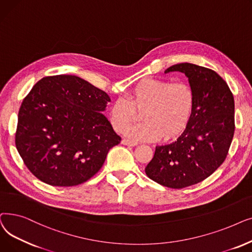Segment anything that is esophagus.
Masks as SVG:
<instances>
[{"label": "esophagus", "instance_id": "1", "mask_svg": "<svg viewBox=\"0 0 252 252\" xmlns=\"http://www.w3.org/2000/svg\"><path fill=\"white\" fill-rule=\"evenodd\" d=\"M122 145H124V146H130V147H135V146H137V142H135V141H131V140H128V139H122Z\"/></svg>", "mask_w": 252, "mask_h": 252}]
</instances>
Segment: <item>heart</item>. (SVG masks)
<instances>
[{
    "label": "heart",
    "instance_id": "1",
    "mask_svg": "<svg viewBox=\"0 0 252 252\" xmlns=\"http://www.w3.org/2000/svg\"><path fill=\"white\" fill-rule=\"evenodd\" d=\"M195 107V92L186 82L148 78L131 89L125 99H117L110 109V122L117 132L123 131L140 113L141 123L126 134L135 140H168L188 126Z\"/></svg>",
    "mask_w": 252,
    "mask_h": 252
}]
</instances>
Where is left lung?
Returning <instances> with one entry per match:
<instances>
[{"label": "left lung", "mask_w": 252, "mask_h": 252, "mask_svg": "<svg viewBox=\"0 0 252 252\" xmlns=\"http://www.w3.org/2000/svg\"><path fill=\"white\" fill-rule=\"evenodd\" d=\"M181 71L195 92L193 115L184 132L156 147L147 175L164 187L183 189L210 176L223 163L235 131V102L225 81L214 70L178 63L165 70Z\"/></svg>", "instance_id": "left-lung-1"}]
</instances>
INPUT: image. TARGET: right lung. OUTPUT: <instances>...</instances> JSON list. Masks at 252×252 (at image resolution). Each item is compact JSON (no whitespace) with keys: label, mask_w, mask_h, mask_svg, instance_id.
<instances>
[{"label":"right lung","mask_w":252,"mask_h":252,"mask_svg":"<svg viewBox=\"0 0 252 252\" xmlns=\"http://www.w3.org/2000/svg\"><path fill=\"white\" fill-rule=\"evenodd\" d=\"M111 98L77 76L41 79L18 112L16 149L30 171L54 187L85 183L120 137L103 115Z\"/></svg>","instance_id":"obj_1"}]
</instances>
